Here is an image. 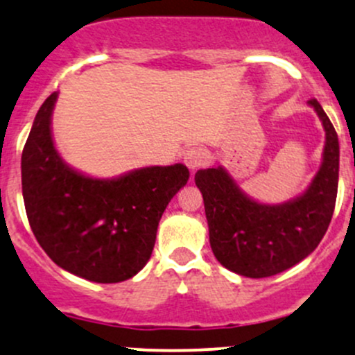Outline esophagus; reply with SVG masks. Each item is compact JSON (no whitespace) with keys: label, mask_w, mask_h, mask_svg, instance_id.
Segmentation results:
<instances>
[{"label":"esophagus","mask_w":355,"mask_h":355,"mask_svg":"<svg viewBox=\"0 0 355 355\" xmlns=\"http://www.w3.org/2000/svg\"><path fill=\"white\" fill-rule=\"evenodd\" d=\"M205 160H207V150L202 147H191L184 152V164L191 171L198 169L200 166H203Z\"/></svg>","instance_id":"esophagus-1"}]
</instances>
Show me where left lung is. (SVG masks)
Wrapping results in <instances>:
<instances>
[{
	"instance_id": "1",
	"label": "left lung",
	"mask_w": 355,
	"mask_h": 355,
	"mask_svg": "<svg viewBox=\"0 0 355 355\" xmlns=\"http://www.w3.org/2000/svg\"><path fill=\"white\" fill-rule=\"evenodd\" d=\"M309 105L323 123L327 141L320 171L295 200L282 205L254 202L222 167L195 174L211 251L234 273L250 279L277 275L311 254L330 225L338 188V137L320 102L311 98Z\"/></svg>"
}]
</instances>
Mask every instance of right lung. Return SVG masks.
Instances as JSON below:
<instances>
[{"label":"right lung","mask_w":355,"mask_h":355,"mask_svg":"<svg viewBox=\"0 0 355 355\" xmlns=\"http://www.w3.org/2000/svg\"><path fill=\"white\" fill-rule=\"evenodd\" d=\"M56 98L44 101L21 152L28 224L58 266L92 282H123L150 259L160 217L189 171L174 164L94 179L69 169L51 137Z\"/></svg>","instance_id":"add662e5"}]
</instances>
